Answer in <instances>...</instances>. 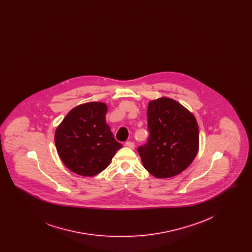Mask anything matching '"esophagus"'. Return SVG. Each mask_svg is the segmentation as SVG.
Returning <instances> with one entry per match:
<instances>
[{
	"mask_svg": "<svg viewBox=\"0 0 252 252\" xmlns=\"http://www.w3.org/2000/svg\"><path fill=\"white\" fill-rule=\"evenodd\" d=\"M126 146L130 148V149H134L135 148V144L131 142V141H127V142H126Z\"/></svg>",
	"mask_w": 252,
	"mask_h": 252,
	"instance_id": "obj_1",
	"label": "esophagus"
}]
</instances>
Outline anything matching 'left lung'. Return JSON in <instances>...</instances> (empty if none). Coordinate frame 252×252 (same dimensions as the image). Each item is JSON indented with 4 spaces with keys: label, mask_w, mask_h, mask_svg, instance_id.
<instances>
[{
    "label": "left lung",
    "mask_w": 252,
    "mask_h": 252,
    "mask_svg": "<svg viewBox=\"0 0 252 252\" xmlns=\"http://www.w3.org/2000/svg\"><path fill=\"white\" fill-rule=\"evenodd\" d=\"M147 143L138 152L144 168L158 179L179 175L197 154L199 133L192 113L177 101L162 97L147 108Z\"/></svg>",
    "instance_id": "1"
}]
</instances>
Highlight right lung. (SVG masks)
<instances>
[{
  "mask_svg": "<svg viewBox=\"0 0 252 252\" xmlns=\"http://www.w3.org/2000/svg\"><path fill=\"white\" fill-rule=\"evenodd\" d=\"M107 105L90 102L79 105L58 126L55 143L63 163L75 174L93 177L108 167L118 143L106 123Z\"/></svg>",
  "mask_w": 252,
  "mask_h": 252,
  "instance_id": "obj_1",
  "label": "right lung"
}]
</instances>
